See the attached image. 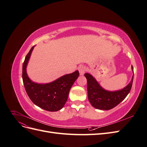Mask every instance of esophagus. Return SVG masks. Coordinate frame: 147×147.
Instances as JSON below:
<instances>
[{
    "mask_svg": "<svg viewBox=\"0 0 147 147\" xmlns=\"http://www.w3.org/2000/svg\"><path fill=\"white\" fill-rule=\"evenodd\" d=\"M78 71H79V72H80V75H83L85 73V72H86L85 67H84V65H80L78 67Z\"/></svg>",
    "mask_w": 147,
    "mask_h": 147,
    "instance_id": "34e87169",
    "label": "esophagus"
}]
</instances>
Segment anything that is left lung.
Instances as JSON below:
<instances>
[{
    "label": "left lung",
    "mask_w": 147,
    "mask_h": 147,
    "mask_svg": "<svg viewBox=\"0 0 147 147\" xmlns=\"http://www.w3.org/2000/svg\"><path fill=\"white\" fill-rule=\"evenodd\" d=\"M131 68L133 71L132 66ZM84 77L87 79L89 101L93 107L103 110H109L114 108L126 98L131 90L134 77L132 76L130 83L121 90L110 91L102 88L91 74H84Z\"/></svg>",
    "instance_id": "8db88e82"
}]
</instances>
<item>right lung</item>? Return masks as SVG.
<instances>
[{
	"instance_id": "obj_1",
	"label": "right lung",
	"mask_w": 147,
	"mask_h": 147,
	"mask_svg": "<svg viewBox=\"0 0 147 147\" xmlns=\"http://www.w3.org/2000/svg\"><path fill=\"white\" fill-rule=\"evenodd\" d=\"M35 46L26 55L23 65V80L26 92L30 99L37 106L50 112L63 109L67 100L69 93L74 83L79 76V72L66 74L51 83L41 84L32 82L26 72L31 53Z\"/></svg>"
}]
</instances>
